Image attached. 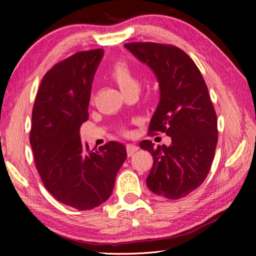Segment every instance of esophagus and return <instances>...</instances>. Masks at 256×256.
<instances>
[{
  "instance_id": "1",
  "label": "esophagus",
  "mask_w": 256,
  "mask_h": 256,
  "mask_svg": "<svg viewBox=\"0 0 256 256\" xmlns=\"http://www.w3.org/2000/svg\"><path fill=\"white\" fill-rule=\"evenodd\" d=\"M138 150V147L136 145H134V144H127L126 145V150H127L128 157L132 156L134 152H136Z\"/></svg>"
}]
</instances>
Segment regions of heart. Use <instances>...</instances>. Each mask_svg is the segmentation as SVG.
Listing matches in <instances>:
<instances>
[{
    "instance_id": "b5f03b06",
    "label": "heart",
    "mask_w": 256,
    "mask_h": 256,
    "mask_svg": "<svg viewBox=\"0 0 256 256\" xmlns=\"http://www.w3.org/2000/svg\"><path fill=\"white\" fill-rule=\"evenodd\" d=\"M110 76L118 83L124 94L140 88V81H138L134 69L126 62H116L111 68Z\"/></svg>"
}]
</instances>
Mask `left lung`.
<instances>
[{"label":"left lung","mask_w":256,"mask_h":256,"mask_svg":"<svg viewBox=\"0 0 256 256\" xmlns=\"http://www.w3.org/2000/svg\"><path fill=\"white\" fill-rule=\"evenodd\" d=\"M127 48L148 65L160 86V102L148 134L166 132L172 144L144 140L140 147L154 159L146 178L154 194L170 200L184 198L202 184L210 170L218 142L216 114L207 85L193 60L173 44L129 42Z\"/></svg>","instance_id":"8db88e82"}]
</instances>
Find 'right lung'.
Here are the masks:
<instances>
[{"instance_id": "right-lung-1", "label": "right lung", "mask_w": 256, "mask_h": 256, "mask_svg": "<svg viewBox=\"0 0 256 256\" xmlns=\"http://www.w3.org/2000/svg\"><path fill=\"white\" fill-rule=\"evenodd\" d=\"M102 56V49H94L58 62L44 76L32 111L30 143L42 184L58 202L78 210H90L110 198L127 157L118 142L85 152L80 140Z\"/></svg>"}]
</instances>
